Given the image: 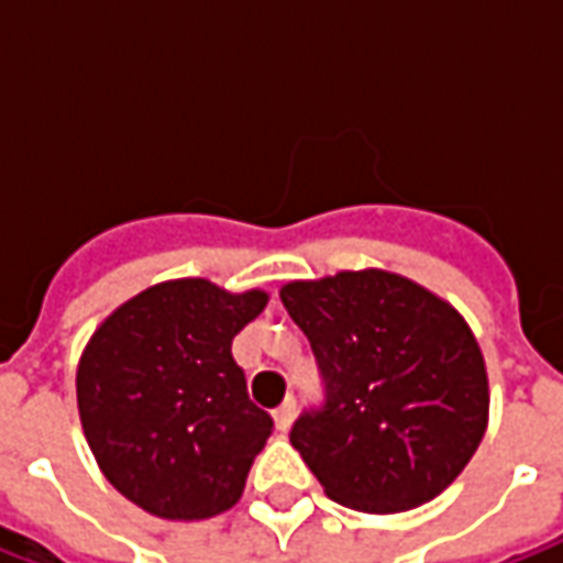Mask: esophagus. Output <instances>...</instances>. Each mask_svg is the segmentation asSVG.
<instances>
[{"mask_svg": "<svg viewBox=\"0 0 563 563\" xmlns=\"http://www.w3.org/2000/svg\"><path fill=\"white\" fill-rule=\"evenodd\" d=\"M292 419H295V398H286V401L274 410V424H277L280 431H289Z\"/></svg>", "mask_w": 563, "mask_h": 563, "instance_id": "obj_1", "label": "esophagus"}]
</instances>
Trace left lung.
<instances>
[{"instance_id": "left-lung-1", "label": "left lung", "mask_w": 563, "mask_h": 563, "mask_svg": "<svg viewBox=\"0 0 563 563\" xmlns=\"http://www.w3.org/2000/svg\"><path fill=\"white\" fill-rule=\"evenodd\" d=\"M317 355L325 401L292 424L325 495L362 512L437 497L488 424L479 343L452 305L389 271H341L280 289Z\"/></svg>"}]
</instances>
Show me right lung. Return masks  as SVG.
Returning <instances> with one entry per match:
<instances>
[{"label":"right lung","mask_w":563,"mask_h":563,"mask_svg":"<svg viewBox=\"0 0 563 563\" xmlns=\"http://www.w3.org/2000/svg\"><path fill=\"white\" fill-rule=\"evenodd\" d=\"M268 292L201 277L156 283L96 329L78 365V413L104 479L159 519L232 509L271 437L232 341Z\"/></svg>","instance_id":"add662e5"}]
</instances>
